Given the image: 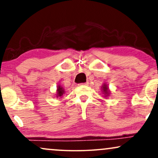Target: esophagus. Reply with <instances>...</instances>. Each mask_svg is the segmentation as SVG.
<instances>
[{
    "mask_svg": "<svg viewBox=\"0 0 158 158\" xmlns=\"http://www.w3.org/2000/svg\"><path fill=\"white\" fill-rule=\"evenodd\" d=\"M81 85H88V82H85V83H81Z\"/></svg>",
    "mask_w": 158,
    "mask_h": 158,
    "instance_id": "esophagus-1",
    "label": "esophagus"
}]
</instances>
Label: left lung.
<instances>
[{
    "mask_svg": "<svg viewBox=\"0 0 158 158\" xmlns=\"http://www.w3.org/2000/svg\"><path fill=\"white\" fill-rule=\"evenodd\" d=\"M102 90H103V92H104L105 95H106V97H107V95L108 94V87H107L106 85H104L102 86Z\"/></svg>",
    "mask_w": 158,
    "mask_h": 158,
    "instance_id": "8db88e82",
    "label": "left lung"
}]
</instances>
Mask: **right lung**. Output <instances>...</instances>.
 Instances as JSON below:
<instances>
[{
  "label": "right lung",
  "instance_id": "obj_1",
  "mask_svg": "<svg viewBox=\"0 0 158 158\" xmlns=\"http://www.w3.org/2000/svg\"><path fill=\"white\" fill-rule=\"evenodd\" d=\"M64 89H63V88H61V86L58 87V88H57V96H58V97L62 96L63 94H64Z\"/></svg>",
  "mask_w": 158,
  "mask_h": 158
}]
</instances>
